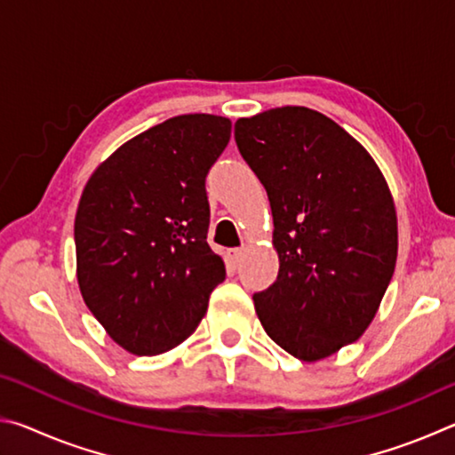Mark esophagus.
<instances>
[{
	"instance_id": "obj_1",
	"label": "esophagus",
	"mask_w": 455,
	"mask_h": 455,
	"mask_svg": "<svg viewBox=\"0 0 455 455\" xmlns=\"http://www.w3.org/2000/svg\"><path fill=\"white\" fill-rule=\"evenodd\" d=\"M243 257H244V249H233V251H230V260H233L235 267L241 265Z\"/></svg>"
}]
</instances>
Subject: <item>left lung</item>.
Listing matches in <instances>:
<instances>
[{
  "mask_svg": "<svg viewBox=\"0 0 455 455\" xmlns=\"http://www.w3.org/2000/svg\"><path fill=\"white\" fill-rule=\"evenodd\" d=\"M235 140L273 211L279 275L252 295L267 335L292 357L333 355L371 325L397 260L387 180L321 112L283 106L238 118Z\"/></svg>",
  "mask_w": 455,
  "mask_h": 455,
  "instance_id": "8db88e82",
  "label": "left lung"
}]
</instances>
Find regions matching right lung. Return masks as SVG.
I'll list each match as a JSON object with an SVG mask.
<instances>
[{"instance_id":"1","label":"right lung","mask_w":455,"mask_h":455,"mask_svg":"<svg viewBox=\"0 0 455 455\" xmlns=\"http://www.w3.org/2000/svg\"><path fill=\"white\" fill-rule=\"evenodd\" d=\"M230 120L182 114L108 156L74 220L84 303L122 349L158 355L188 339L225 260L206 243L204 179L230 140Z\"/></svg>"}]
</instances>
